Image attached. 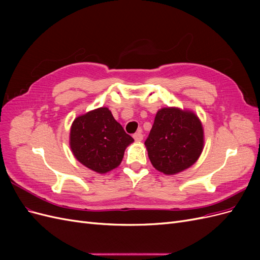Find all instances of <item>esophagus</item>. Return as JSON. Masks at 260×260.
I'll list each match as a JSON object with an SVG mask.
<instances>
[{
    "mask_svg": "<svg viewBox=\"0 0 260 260\" xmlns=\"http://www.w3.org/2000/svg\"><path fill=\"white\" fill-rule=\"evenodd\" d=\"M133 139H135V140L137 141V142H141V141L143 140V135H142V132L139 131V132L135 133V135H133Z\"/></svg>",
    "mask_w": 260,
    "mask_h": 260,
    "instance_id": "esophagus-1",
    "label": "esophagus"
}]
</instances>
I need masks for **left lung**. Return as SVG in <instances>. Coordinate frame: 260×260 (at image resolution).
Here are the masks:
<instances>
[{"instance_id":"1","label":"left lung","mask_w":260,"mask_h":260,"mask_svg":"<svg viewBox=\"0 0 260 260\" xmlns=\"http://www.w3.org/2000/svg\"><path fill=\"white\" fill-rule=\"evenodd\" d=\"M204 143L203 124L193 111L162 107L156 113L145 146L153 167L172 176L198 161Z\"/></svg>"}]
</instances>
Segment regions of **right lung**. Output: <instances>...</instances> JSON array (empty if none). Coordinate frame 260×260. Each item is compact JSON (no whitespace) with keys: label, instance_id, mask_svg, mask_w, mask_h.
<instances>
[{"label":"right lung","instance_id":"1","mask_svg":"<svg viewBox=\"0 0 260 260\" xmlns=\"http://www.w3.org/2000/svg\"><path fill=\"white\" fill-rule=\"evenodd\" d=\"M133 141L107 107L78 116L70 127L69 145L76 159L101 175L119 166Z\"/></svg>","mask_w":260,"mask_h":260}]
</instances>
